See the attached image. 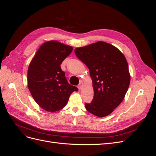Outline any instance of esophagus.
Here are the masks:
<instances>
[{
    "instance_id": "34e87169",
    "label": "esophagus",
    "mask_w": 156,
    "mask_h": 156,
    "mask_svg": "<svg viewBox=\"0 0 156 156\" xmlns=\"http://www.w3.org/2000/svg\"><path fill=\"white\" fill-rule=\"evenodd\" d=\"M83 87V83L82 82H81L78 85V88H79V90H81Z\"/></svg>"
}]
</instances>
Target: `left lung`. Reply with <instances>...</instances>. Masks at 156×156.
I'll return each mask as SVG.
<instances>
[{"mask_svg": "<svg viewBox=\"0 0 156 156\" xmlns=\"http://www.w3.org/2000/svg\"><path fill=\"white\" fill-rule=\"evenodd\" d=\"M77 58L88 67L92 81L94 99L86 109L98 117L110 115L123 101L130 83L127 60L122 52L99 41L75 49Z\"/></svg>", "mask_w": 156, "mask_h": 156, "instance_id": "1", "label": "left lung"}]
</instances>
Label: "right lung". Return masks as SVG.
<instances>
[{"instance_id": "obj_1", "label": "right lung", "mask_w": 156, "mask_h": 156, "mask_svg": "<svg viewBox=\"0 0 156 156\" xmlns=\"http://www.w3.org/2000/svg\"><path fill=\"white\" fill-rule=\"evenodd\" d=\"M73 47L51 40L40 45L27 72V84L32 98L43 109L55 112L63 108L78 88L69 84L60 64Z\"/></svg>"}]
</instances>
